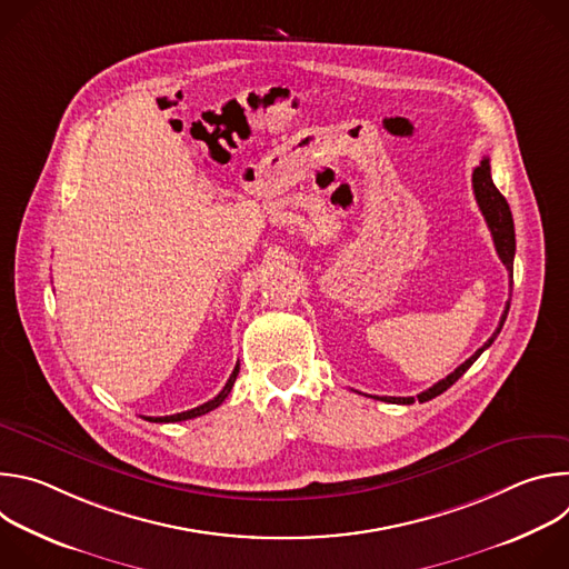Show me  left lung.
I'll use <instances>...</instances> for the list:
<instances>
[{
	"mask_svg": "<svg viewBox=\"0 0 569 569\" xmlns=\"http://www.w3.org/2000/svg\"><path fill=\"white\" fill-rule=\"evenodd\" d=\"M472 191H475V200L486 218V224H489L491 229V236H493V242H496V250H498V257L500 261L507 266L509 274H511V288H513V257H516V229H513V216H511V209H509V202L507 198L498 191V187L493 184V178H491V161L489 157H483L479 161V167L472 171ZM509 306L511 301H507L505 306V312H502V319H500V327L496 329V333L489 338V342H486L481 349H477L463 365H459L450 376H446L443 380H439L437 385H432L430 389L421 391L417 398L415 396H380L378 400H385V402H396V405H412L415 400L419 402H426V400H432L435 396L443 393L450 385H455L468 369L470 365L489 349L493 345V340L498 338V333L502 331L505 327V319H507V312H509Z\"/></svg>",
	"mask_w": 569,
	"mask_h": 569,
	"instance_id": "1",
	"label": "left lung"
}]
</instances>
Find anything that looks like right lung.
<instances>
[{
	"mask_svg": "<svg viewBox=\"0 0 569 569\" xmlns=\"http://www.w3.org/2000/svg\"><path fill=\"white\" fill-rule=\"evenodd\" d=\"M238 365H236V369L231 371V376H229V380H227V385L222 387V391L216 396V398H211V400H207V402H202V405H198V408H193V410H187V412H180V415H171V417H143L146 421H152V423H176V421H187V419H196V417H202V415H207V412H211V410H216L218 405L227 398V393L231 391V387H233V380H236V376H238Z\"/></svg>",
	"mask_w": 569,
	"mask_h": 569,
	"instance_id": "add662e5",
	"label": "right lung"
}]
</instances>
